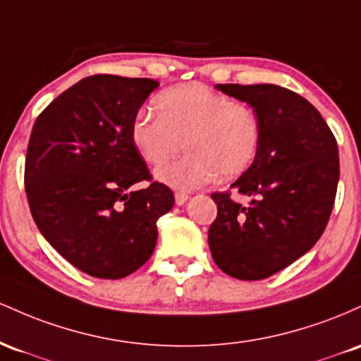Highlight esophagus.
Segmentation results:
<instances>
[{"instance_id":"esophagus-1","label":"esophagus","mask_w":361,"mask_h":361,"mask_svg":"<svg viewBox=\"0 0 361 361\" xmlns=\"http://www.w3.org/2000/svg\"><path fill=\"white\" fill-rule=\"evenodd\" d=\"M188 201H189V194L176 192V204L177 206H184Z\"/></svg>"}]
</instances>
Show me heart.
Instances as JSON below:
<instances>
[{"label": "heart", "mask_w": 361, "mask_h": 361, "mask_svg": "<svg viewBox=\"0 0 361 361\" xmlns=\"http://www.w3.org/2000/svg\"><path fill=\"white\" fill-rule=\"evenodd\" d=\"M157 116L141 109L131 123V141L137 155L159 167L180 148L188 155L157 170L161 184L192 191L214 180L235 179L256 160L261 124L250 105L230 100L197 82L180 83L159 93Z\"/></svg>", "instance_id": "heart-1"}]
</instances>
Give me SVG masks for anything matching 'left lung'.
<instances>
[{
	"mask_svg": "<svg viewBox=\"0 0 361 361\" xmlns=\"http://www.w3.org/2000/svg\"><path fill=\"white\" fill-rule=\"evenodd\" d=\"M249 104L261 124L254 164L230 188L250 196L249 208L230 192L209 226L213 261L228 276L264 279L309 252L329 221L339 180L338 143L317 109L278 85H216Z\"/></svg>",
	"mask_w": 361,
	"mask_h": 361,
	"instance_id": "1",
	"label": "left lung"
}]
</instances>
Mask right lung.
Listing matches in <instances>:
<instances>
[{
    "label": "right lung",
    "instance_id": "right-lung-1",
    "mask_svg": "<svg viewBox=\"0 0 361 361\" xmlns=\"http://www.w3.org/2000/svg\"><path fill=\"white\" fill-rule=\"evenodd\" d=\"M159 82L93 75L47 105L35 121L25 159V191L35 225L75 268L119 279L148 261L157 220L173 192L149 180L131 141V123Z\"/></svg>",
    "mask_w": 361,
    "mask_h": 361
}]
</instances>
